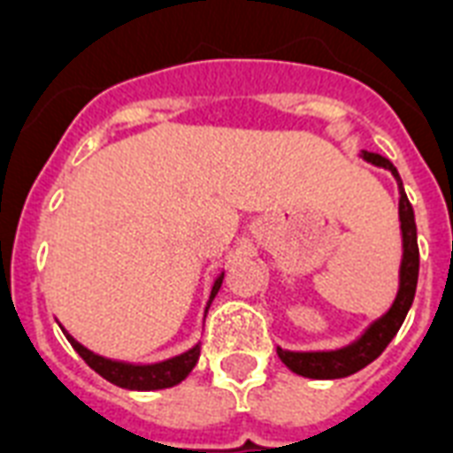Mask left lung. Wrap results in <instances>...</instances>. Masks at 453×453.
<instances>
[{
	"mask_svg": "<svg viewBox=\"0 0 453 453\" xmlns=\"http://www.w3.org/2000/svg\"><path fill=\"white\" fill-rule=\"evenodd\" d=\"M362 159L383 166L397 180L400 190V230H402V265H400V289L395 296L393 305L386 315L379 317L376 322L369 324L366 331L357 341H352L338 350H319V352H291L277 348V355L291 372L305 379H345L350 373H357L366 365H372L380 352L386 350L388 343L393 341L395 334L400 331L404 317H407L411 303H414L416 282H418V242H416V220L414 209L409 204L407 192L402 185V178L390 159L376 155V152L362 150Z\"/></svg>",
	"mask_w": 453,
	"mask_h": 453,
	"instance_id": "left-lung-1",
	"label": "left lung"
}]
</instances>
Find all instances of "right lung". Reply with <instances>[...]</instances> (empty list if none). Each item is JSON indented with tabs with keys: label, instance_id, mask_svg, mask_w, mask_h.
I'll list each match as a JSON object with an SVG mask.
<instances>
[{
	"label": "right lung",
	"instance_id": "right-lung-1",
	"mask_svg": "<svg viewBox=\"0 0 453 453\" xmlns=\"http://www.w3.org/2000/svg\"><path fill=\"white\" fill-rule=\"evenodd\" d=\"M220 284H223V273L216 277V282L211 287V294H209V303H206V310L211 305L213 296L219 294ZM204 310V317H206ZM63 329V326H60ZM65 338L70 341L77 355H80L84 362H87L91 369H94L98 376H103L110 383H115L119 388H127V390H162V388L178 386L180 380L192 372V366L197 365L199 359V343L192 345L190 350H185L183 355H176V357L164 359V362H155V365H129V362H117V359H108L96 355L88 348H84L81 343H77L65 329H63Z\"/></svg>",
	"mask_w": 453,
	"mask_h": 453
}]
</instances>
